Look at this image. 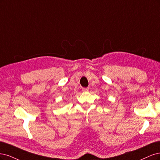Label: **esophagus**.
Wrapping results in <instances>:
<instances>
[{
    "mask_svg": "<svg viewBox=\"0 0 160 160\" xmlns=\"http://www.w3.org/2000/svg\"><path fill=\"white\" fill-rule=\"evenodd\" d=\"M89 90V88H82V91L83 92H88Z\"/></svg>",
    "mask_w": 160,
    "mask_h": 160,
    "instance_id": "34e87169",
    "label": "esophagus"
}]
</instances>
